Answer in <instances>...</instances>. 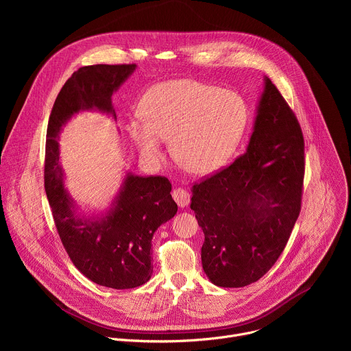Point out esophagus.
<instances>
[{"label": "esophagus", "mask_w": 351, "mask_h": 351, "mask_svg": "<svg viewBox=\"0 0 351 351\" xmlns=\"http://www.w3.org/2000/svg\"><path fill=\"white\" fill-rule=\"evenodd\" d=\"M172 197L176 202V204L180 207V208H184L189 206L190 203V193L182 187H176L173 191H172Z\"/></svg>", "instance_id": "obj_1"}]
</instances>
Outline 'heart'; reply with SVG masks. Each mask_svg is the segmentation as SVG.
<instances>
[{
  "instance_id": "heart-1",
  "label": "heart",
  "mask_w": 351,
  "mask_h": 351,
  "mask_svg": "<svg viewBox=\"0 0 351 351\" xmlns=\"http://www.w3.org/2000/svg\"><path fill=\"white\" fill-rule=\"evenodd\" d=\"M140 110L128 118L126 129L141 158L157 165L169 138L173 154L197 175L217 172L229 161L248 122L240 94L190 79L149 87Z\"/></svg>"
}]
</instances>
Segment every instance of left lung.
<instances>
[{"mask_svg":"<svg viewBox=\"0 0 351 351\" xmlns=\"http://www.w3.org/2000/svg\"><path fill=\"white\" fill-rule=\"evenodd\" d=\"M303 179L302 128L264 76L245 153L191 187L190 208L204 232L203 269L214 285L244 287L272 268L298 218Z\"/></svg>","mask_w":351,"mask_h":351,"instance_id":"obj_1","label":"left lung"}]
</instances>
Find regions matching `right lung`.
Listing matches in <instances>:
<instances>
[{
	"instance_id": "add662e5",
	"label": "right lung",
	"mask_w": 351,
	"mask_h": 351,
	"mask_svg": "<svg viewBox=\"0 0 351 351\" xmlns=\"http://www.w3.org/2000/svg\"><path fill=\"white\" fill-rule=\"evenodd\" d=\"M136 68L134 64L79 68L61 88L47 128L44 187L61 241L87 279L112 289H133L152 278L153 236L178 211L172 184L164 176L143 178L128 172L110 207L99 214H86L65 187L58 136L82 111L117 119L112 94Z\"/></svg>"
}]
</instances>
